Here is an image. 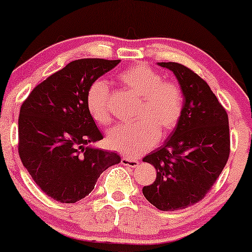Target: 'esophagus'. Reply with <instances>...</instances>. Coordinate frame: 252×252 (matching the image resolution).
Listing matches in <instances>:
<instances>
[{"instance_id":"34e87169","label":"esophagus","mask_w":252,"mask_h":252,"mask_svg":"<svg viewBox=\"0 0 252 252\" xmlns=\"http://www.w3.org/2000/svg\"><path fill=\"white\" fill-rule=\"evenodd\" d=\"M122 164L124 166H127V167H136L137 165H139V161L135 160V159H130V158H127V157H123L122 158Z\"/></svg>"}]
</instances>
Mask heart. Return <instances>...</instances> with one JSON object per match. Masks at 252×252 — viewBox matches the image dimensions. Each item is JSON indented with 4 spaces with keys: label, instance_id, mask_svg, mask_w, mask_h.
Returning a JSON list of instances; mask_svg holds the SVG:
<instances>
[{
    "label": "heart",
    "instance_id": "heart-1",
    "mask_svg": "<svg viewBox=\"0 0 252 252\" xmlns=\"http://www.w3.org/2000/svg\"><path fill=\"white\" fill-rule=\"evenodd\" d=\"M124 87L140 97L133 124L119 125L110 130L106 142L126 156L135 157L157 143L159 130L166 135L177 127L184 109V95L173 81L146 64L130 66L118 75ZM86 104L92 118L99 125L111 122L108 82L97 79L89 86Z\"/></svg>",
    "mask_w": 252,
    "mask_h": 252
}]
</instances>
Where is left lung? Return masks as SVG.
Segmentation results:
<instances>
[{"instance_id":"left-lung-1","label":"left lung","mask_w":252,"mask_h":252,"mask_svg":"<svg viewBox=\"0 0 252 252\" xmlns=\"http://www.w3.org/2000/svg\"><path fill=\"white\" fill-rule=\"evenodd\" d=\"M173 72L185 102L181 118L163 146L143 158L157 171L144 186L148 201L161 211L186 209L204 198L228 160V116L209 85L185 65L158 63Z\"/></svg>"}]
</instances>
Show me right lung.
<instances>
[{"instance_id":"right-lung-1","label":"right lung","mask_w":252,"mask_h":252,"mask_svg":"<svg viewBox=\"0 0 252 252\" xmlns=\"http://www.w3.org/2000/svg\"><path fill=\"white\" fill-rule=\"evenodd\" d=\"M119 62H71L37 85L22 104L19 157L34 182L55 201L85 198L99 175L122 160L116 153L87 147L103 135L86 104L89 86Z\"/></svg>"}]
</instances>
